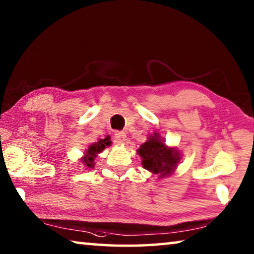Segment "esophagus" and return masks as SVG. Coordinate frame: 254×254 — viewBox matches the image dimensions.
I'll list each match as a JSON object with an SVG mask.
<instances>
[{
	"label": "esophagus",
	"mask_w": 254,
	"mask_h": 254,
	"mask_svg": "<svg viewBox=\"0 0 254 254\" xmlns=\"http://www.w3.org/2000/svg\"><path fill=\"white\" fill-rule=\"evenodd\" d=\"M114 140L119 144H124L127 142V134L124 132H115Z\"/></svg>",
	"instance_id": "obj_1"
}]
</instances>
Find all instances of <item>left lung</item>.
Instances as JSON below:
<instances>
[{
    "label": "left lung",
    "mask_w": 254,
    "mask_h": 254,
    "mask_svg": "<svg viewBox=\"0 0 254 254\" xmlns=\"http://www.w3.org/2000/svg\"><path fill=\"white\" fill-rule=\"evenodd\" d=\"M137 153L142 158L143 168L161 178L173 174L180 161L178 150L167 147L158 133L150 135L147 142L137 149Z\"/></svg>",
    "instance_id": "1"
}]
</instances>
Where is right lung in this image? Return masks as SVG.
Instances as JSON below:
<instances>
[{
    "label": "right lung",
    "mask_w": 254,
    "mask_h": 254,
    "mask_svg": "<svg viewBox=\"0 0 254 254\" xmlns=\"http://www.w3.org/2000/svg\"><path fill=\"white\" fill-rule=\"evenodd\" d=\"M111 143L112 142L109 137H106L104 140H100L98 142L89 145L88 149L86 150L84 157L81 158V162H83L86 168H94V161H95L97 154L102 152L106 147H110Z\"/></svg>",
    "instance_id": "add662e5"
}]
</instances>
